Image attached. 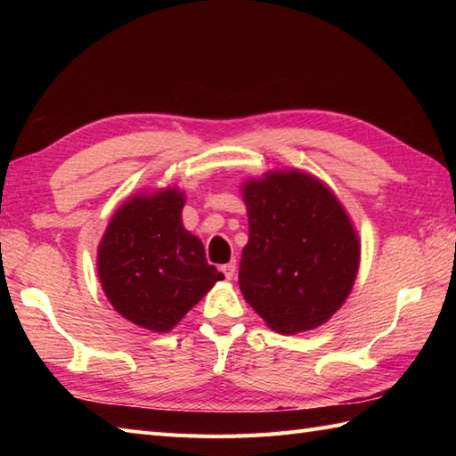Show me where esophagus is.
Wrapping results in <instances>:
<instances>
[{"label": "esophagus", "mask_w": 456, "mask_h": 456, "mask_svg": "<svg viewBox=\"0 0 456 456\" xmlns=\"http://www.w3.org/2000/svg\"><path fill=\"white\" fill-rule=\"evenodd\" d=\"M235 268H237V265H235V260H233V263L223 265V266H221V273L225 274V278H227V280H231V278L235 276Z\"/></svg>", "instance_id": "esophagus-1"}]
</instances>
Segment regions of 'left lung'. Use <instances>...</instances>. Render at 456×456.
I'll use <instances>...</instances> for the list:
<instances>
[{"label": "left lung", "mask_w": 456, "mask_h": 456, "mask_svg": "<svg viewBox=\"0 0 456 456\" xmlns=\"http://www.w3.org/2000/svg\"><path fill=\"white\" fill-rule=\"evenodd\" d=\"M248 243L239 286L278 333L325 323L354 284L361 247L341 203L304 172H273L247 182Z\"/></svg>", "instance_id": "obj_1"}]
</instances>
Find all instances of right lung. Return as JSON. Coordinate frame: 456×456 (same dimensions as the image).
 Wrapping results in <instances>:
<instances>
[{
    "label": "right lung",
    "instance_id": "right-lung-1",
    "mask_svg": "<svg viewBox=\"0 0 456 456\" xmlns=\"http://www.w3.org/2000/svg\"><path fill=\"white\" fill-rule=\"evenodd\" d=\"M183 196H137L115 213L100 243L98 273L118 312L149 331L176 325L223 280L201 240L182 225Z\"/></svg>",
    "mask_w": 456,
    "mask_h": 456
}]
</instances>
